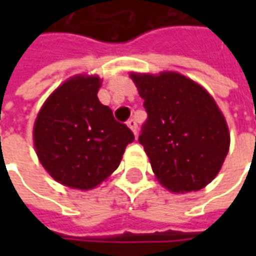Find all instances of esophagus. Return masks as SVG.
Listing matches in <instances>:
<instances>
[{"mask_svg": "<svg viewBox=\"0 0 256 256\" xmlns=\"http://www.w3.org/2000/svg\"><path fill=\"white\" fill-rule=\"evenodd\" d=\"M128 128L134 133V136H137V122L134 119H128Z\"/></svg>", "mask_w": 256, "mask_h": 256, "instance_id": "34e87169", "label": "esophagus"}]
</instances>
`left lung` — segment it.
<instances>
[{
    "label": "left lung",
    "mask_w": 256,
    "mask_h": 256,
    "mask_svg": "<svg viewBox=\"0 0 256 256\" xmlns=\"http://www.w3.org/2000/svg\"><path fill=\"white\" fill-rule=\"evenodd\" d=\"M148 119L138 141L156 180L172 193L214 180L230 146L224 114L202 84L176 71L130 72Z\"/></svg>",
    "instance_id": "1"
}]
</instances>
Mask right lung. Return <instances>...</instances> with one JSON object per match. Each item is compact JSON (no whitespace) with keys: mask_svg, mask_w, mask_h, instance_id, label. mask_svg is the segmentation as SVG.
<instances>
[{"mask_svg":"<svg viewBox=\"0 0 256 256\" xmlns=\"http://www.w3.org/2000/svg\"><path fill=\"white\" fill-rule=\"evenodd\" d=\"M102 79L78 74L49 94L32 128L34 148L48 174L64 186L90 190L115 172L132 130L97 97Z\"/></svg>","mask_w":256,"mask_h":256,"instance_id":"obj_1","label":"right lung"}]
</instances>
